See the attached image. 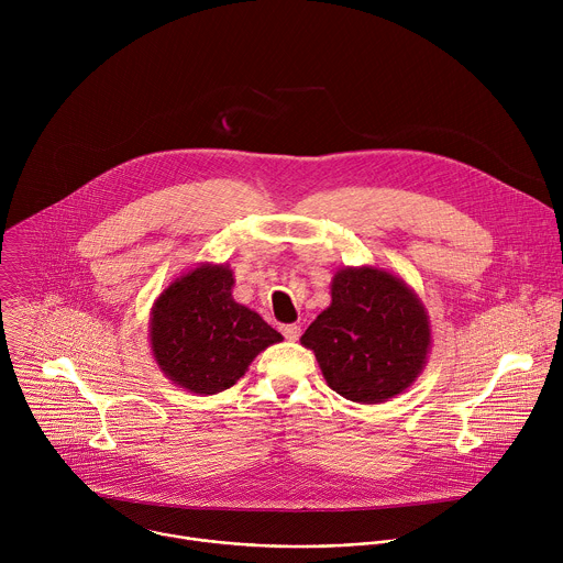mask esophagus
I'll use <instances>...</instances> for the list:
<instances>
[{
  "mask_svg": "<svg viewBox=\"0 0 563 563\" xmlns=\"http://www.w3.org/2000/svg\"><path fill=\"white\" fill-rule=\"evenodd\" d=\"M280 332H283V336H285V339H289V341H296V339L300 336V328H298L296 323L280 325Z\"/></svg>",
  "mask_w": 563,
  "mask_h": 563,
  "instance_id": "1",
  "label": "esophagus"
}]
</instances>
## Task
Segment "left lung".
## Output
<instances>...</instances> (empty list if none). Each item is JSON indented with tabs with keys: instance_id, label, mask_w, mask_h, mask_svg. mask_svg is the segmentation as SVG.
Masks as SVG:
<instances>
[{
	"instance_id": "obj_1",
	"label": "left lung",
	"mask_w": 563,
	"mask_h": 563,
	"mask_svg": "<svg viewBox=\"0 0 563 563\" xmlns=\"http://www.w3.org/2000/svg\"><path fill=\"white\" fill-rule=\"evenodd\" d=\"M300 343L313 350L334 391L356 404H380L423 369L430 325L404 280L372 267H347L334 276L332 305Z\"/></svg>"
}]
</instances>
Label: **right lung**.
<instances>
[{"label":"right lung","instance_id":"obj_1","mask_svg":"<svg viewBox=\"0 0 563 563\" xmlns=\"http://www.w3.org/2000/svg\"><path fill=\"white\" fill-rule=\"evenodd\" d=\"M224 265H202L172 283L151 311L157 365L196 394H216L245 374L261 350L283 341L265 320L231 298Z\"/></svg>","mask_w":563,"mask_h":563}]
</instances>
